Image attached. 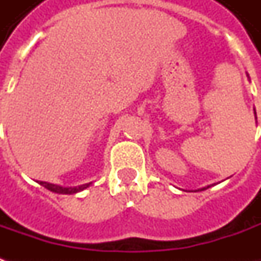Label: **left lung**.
Listing matches in <instances>:
<instances>
[{"mask_svg": "<svg viewBox=\"0 0 261 261\" xmlns=\"http://www.w3.org/2000/svg\"><path fill=\"white\" fill-rule=\"evenodd\" d=\"M250 79V77H249ZM254 115H256V110H254ZM257 119V118H256ZM207 188H210V185L208 187H204V188H201V191H204V190H207Z\"/></svg>", "mask_w": 261, "mask_h": 261, "instance_id": "8db88e82", "label": "left lung"}]
</instances>
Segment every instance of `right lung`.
<instances>
[{
  "label": "right lung",
  "mask_w": 261,
  "mask_h": 261,
  "mask_svg": "<svg viewBox=\"0 0 261 261\" xmlns=\"http://www.w3.org/2000/svg\"><path fill=\"white\" fill-rule=\"evenodd\" d=\"M40 185H43L44 188H47L48 191L56 192V194H76V192H80L86 190L87 187H90L92 182L83 184V185H77V187H63V185H56V184L51 182H45V181H40Z\"/></svg>",
  "instance_id": "1"
}]
</instances>
